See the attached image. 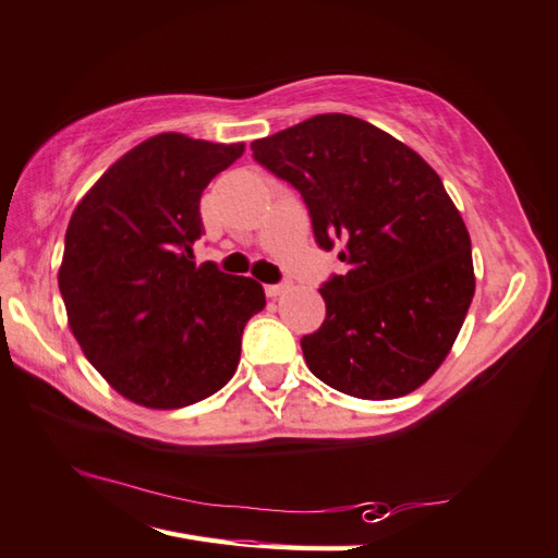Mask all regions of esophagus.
Listing matches in <instances>:
<instances>
[{"label": "esophagus", "mask_w": 558, "mask_h": 558, "mask_svg": "<svg viewBox=\"0 0 558 558\" xmlns=\"http://www.w3.org/2000/svg\"><path fill=\"white\" fill-rule=\"evenodd\" d=\"M288 290H290V282H280V286H268V288H266V295L276 300V298H280V295H286Z\"/></svg>", "instance_id": "obj_1"}]
</instances>
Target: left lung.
I'll return each mask as SVG.
<instances>
[{"mask_svg": "<svg viewBox=\"0 0 558 558\" xmlns=\"http://www.w3.org/2000/svg\"><path fill=\"white\" fill-rule=\"evenodd\" d=\"M310 209L314 239L349 270L319 288L327 317L302 337L310 371L361 400L427 383L459 337L475 278L471 236L441 178L368 121L317 114L251 144Z\"/></svg>", "mask_w": 558, "mask_h": 558, "instance_id": "8db88e82", "label": "left lung"}]
</instances>
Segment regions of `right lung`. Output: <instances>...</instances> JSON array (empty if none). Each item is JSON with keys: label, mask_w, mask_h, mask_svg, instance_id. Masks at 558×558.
Segmentation results:
<instances>
[{"label": "right lung", "mask_w": 558, "mask_h": 558, "mask_svg": "<svg viewBox=\"0 0 558 558\" xmlns=\"http://www.w3.org/2000/svg\"><path fill=\"white\" fill-rule=\"evenodd\" d=\"M244 144L158 134L80 199L58 288L80 349L111 388L150 410L209 398L234 376L241 333L266 307L256 280L197 266L199 197Z\"/></svg>", "instance_id": "obj_1"}]
</instances>
